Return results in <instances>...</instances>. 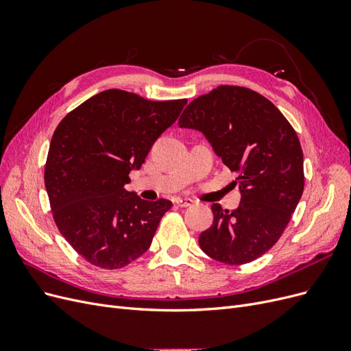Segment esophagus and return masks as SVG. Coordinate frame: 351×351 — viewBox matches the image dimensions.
I'll return each instance as SVG.
<instances>
[{"label":"esophagus","instance_id":"1","mask_svg":"<svg viewBox=\"0 0 351 351\" xmlns=\"http://www.w3.org/2000/svg\"><path fill=\"white\" fill-rule=\"evenodd\" d=\"M192 204H193V202L190 200V199H183V197H177L176 199V205L180 206V208H187V206H190Z\"/></svg>","mask_w":351,"mask_h":351}]
</instances>
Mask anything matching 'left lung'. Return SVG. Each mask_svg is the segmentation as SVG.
Instances as JSON below:
<instances>
[{"label": "left lung", "instance_id": "left-lung-1", "mask_svg": "<svg viewBox=\"0 0 351 351\" xmlns=\"http://www.w3.org/2000/svg\"><path fill=\"white\" fill-rule=\"evenodd\" d=\"M178 125L205 134L241 192L234 210L210 206L214 222L200 232V249L227 265L258 259L280 240L303 195V151L291 124L261 93L221 84L190 102Z\"/></svg>", "mask_w": 351, "mask_h": 351}]
</instances>
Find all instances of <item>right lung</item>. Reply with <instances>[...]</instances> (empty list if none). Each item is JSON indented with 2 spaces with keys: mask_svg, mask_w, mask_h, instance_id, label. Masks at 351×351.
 I'll use <instances>...</instances> for the list:
<instances>
[{
  "mask_svg": "<svg viewBox=\"0 0 351 351\" xmlns=\"http://www.w3.org/2000/svg\"><path fill=\"white\" fill-rule=\"evenodd\" d=\"M186 104L108 89L57 125L44 176L52 217L61 236L93 267L120 269L149 249L173 204L143 200L124 184Z\"/></svg>",
  "mask_w": 351,
  "mask_h": 351,
  "instance_id": "1",
  "label": "right lung"
}]
</instances>
